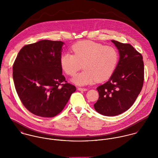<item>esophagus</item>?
Listing matches in <instances>:
<instances>
[{"label": "esophagus", "instance_id": "34e87169", "mask_svg": "<svg viewBox=\"0 0 158 158\" xmlns=\"http://www.w3.org/2000/svg\"><path fill=\"white\" fill-rule=\"evenodd\" d=\"M78 90L80 91H86L88 90L87 88H78Z\"/></svg>", "mask_w": 158, "mask_h": 158}]
</instances>
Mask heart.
<instances>
[{"mask_svg":"<svg viewBox=\"0 0 158 158\" xmlns=\"http://www.w3.org/2000/svg\"><path fill=\"white\" fill-rule=\"evenodd\" d=\"M72 50L73 54L66 52L61 55L60 63L64 72L70 76H74L83 64L85 70L72 80L77 85L106 80L113 75L118 62V53L114 47L89 40L75 43Z\"/></svg>","mask_w":158,"mask_h":158,"instance_id":"heart-1","label":"heart"}]
</instances>
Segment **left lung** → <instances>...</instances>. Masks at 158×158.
I'll use <instances>...</instances> for the list:
<instances>
[{
    "label": "left lung",
    "mask_w": 158,
    "mask_h": 158,
    "mask_svg": "<svg viewBox=\"0 0 158 158\" xmlns=\"http://www.w3.org/2000/svg\"><path fill=\"white\" fill-rule=\"evenodd\" d=\"M111 41L118 50L119 61L110 80L97 88L99 97L94 105L96 111L107 116L127 111L142 90L144 80L142 55L130 44Z\"/></svg>",
    "instance_id": "1"
}]
</instances>
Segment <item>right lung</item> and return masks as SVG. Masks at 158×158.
<instances>
[{"label":"right lung","instance_id":"1","mask_svg":"<svg viewBox=\"0 0 158 158\" xmlns=\"http://www.w3.org/2000/svg\"><path fill=\"white\" fill-rule=\"evenodd\" d=\"M64 43L41 40L23 46L13 66L18 95L30 113L53 117L61 113L75 86L68 83L60 63Z\"/></svg>","mask_w":158,"mask_h":158}]
</instances>
